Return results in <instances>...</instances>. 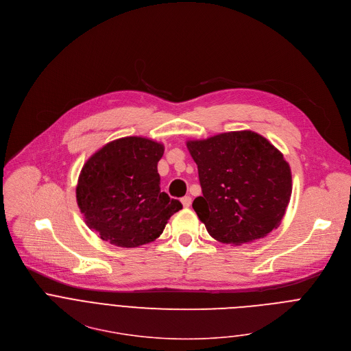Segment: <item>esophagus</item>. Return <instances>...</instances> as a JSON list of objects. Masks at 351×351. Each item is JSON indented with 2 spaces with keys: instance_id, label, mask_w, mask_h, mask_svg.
<instances>
[{
  "instance_id": "esophagus-1",
  "label": "esophagus",
  "mask_w": 351,
  "mask_h": 351,
  "mask_svg": "<svg viewBox=\"0 0 351 351\" xmlns=\"http://www.w3.org/2000/svg\"><path fill=\"white\" fill-rule=\"evenodd\" d=\"M180 202H182V205H183L184 208H189L190 204H191V197H190V195H184V197L180 199Z\"/></svg>"
}]
</instances>
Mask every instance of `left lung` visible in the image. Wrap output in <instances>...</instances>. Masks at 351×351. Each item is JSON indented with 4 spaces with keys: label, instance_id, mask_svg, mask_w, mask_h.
Returning <instances> with one entry per match:
<instances>
[{
    "label": "left lung",
    "instance_id": "8db88e82",
    "mask_svg": "<svg viewBox=\"0 0 351 351\" xmlns=\"http://www.w3.org/2000/svg\"><path fill=\"white\" fill-rule=\"evenodd\" d=\"M186 146L197 164L202 195L193 208L209 236L243 245L281 224L292 194V175L282 153L252 131H234Z\"/></svg>",
    "mask_w": 351,
    "mask_h": 351
}]
</instances>
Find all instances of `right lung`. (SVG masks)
<instances>
[{"mask_svg":"<svg viewBox=\"0 0 351 351\" xmlns=\"http://www.w3.org/2000/svg\"><path fill=\"white\" fill-rule=\"evenodd\" d=\"M164 145L142 136L108 142L84 164L75 189L86 226L103 241L136 248L158 239L182 209L161 191L157 164Z\"/></svg>","mask_w":351,"mask_h":351,"instance_id":"obj_1","label":"right lung"}]
</instances>
